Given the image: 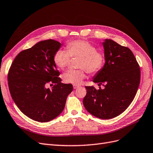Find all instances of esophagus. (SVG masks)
<instances>
[{
  "mask_svg": "<svg viewBox=\"0 0 153 153\" xmlns=\"http://www.w3.org/2000/svg\"><path fill=\"white\" fill-rule=\"evenodd\" d=\"M74 87V89H77V88H78L79 87V86H76V85H74L73 86Z\"/></svg>",
  "mask_w": 153,
  "mask_h": 153,
  "instance_id": "esophagus-1",
  "label": "esophagus"
}]
</instances>
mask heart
Instances as JSON below:
<instances>
[{"instance_id":"1","label":"heart","mask_w":153,"mask_h":153,"mask_svg":"<svg viewBox=\"0 0 153 153\" xmlns=\"http://www.w3.org/2000/svg\"><path fill=\"white\" fill-rule=\"evenodd\" d=\"M66 50L60 49L53 56V61L60 69L68 66L72 58H77L79 69L68 70L63 74V81L67 84L79 85L86 77V72L96 74L104 66L105 54L91 42L84 40H74L66 44Z\"/></svg>"}]
</instances>
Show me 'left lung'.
Instances as JSON below:
<instances>
[{"label": "left lung", "mask_w": 153, "mask_h": 153, "mask_svg": "<svg viewBox=\"0 0 153 153\" xmlns=\"http://www.w3.org/2000/svg\"><path fill=\"white\" fill-rule=\"evenodd\" d=\"M103 45L105 63L93 81L104 88L86 86L83 105L91 114L108 120L119 116L130 105L139 86L140 69L128 48L111 39H105Z\"/></svg>", "instance_id": "obj_1"}]
</instances>
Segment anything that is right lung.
I'll return each instance as SVG.
<instances>
[{
    "instance_id": "add662e5",
    "label": "right lung",
    "mask_w": 153,
    "mask_h": 153,
    "mask_svg": "<svg viewBox=\"0 0 153 153\" xmlns=\"http://www.w3.org/2000/svg\"><path fill=\"white\" fill-rule=\"evenodd\" d=\"M61 43L53 39L39 42L19 53L8 72V86L14 103L25 115L48 122L63 111L71 84H63L53 56ZM48 83L51 88H46Z\"/></svg>"
}]
</instances>
